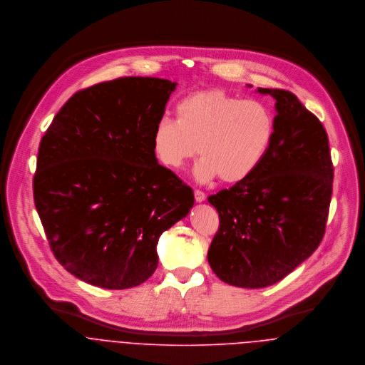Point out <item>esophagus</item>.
<instances>
[{"label":"esophagus","instance_id":"1","mask_svg":"<svg viewBox=\"0 0 365 365\" xmlns=\"http://www.w3.org/2000/svg\"><path fill=\"white\" fill-rule=\"evenodd\" d=\"M194 197H195V201H197V202H204L205 198H207L205 192H202V191H200V190H195V191H194Z\"/></svg>","mask_w":365,"mask_h":365}]
</instances>
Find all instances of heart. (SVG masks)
I'll return each instance as SVG.
<instances>
[{
    "mask_svg": "<svg viewBox=\"0 0 365 365\" xmlns=\"http://www.w3.org/2000/svg\"><path fill=\"white\" fill-rule=\"evenodd\" d=\"M274 132L272 110L262 101L242 100L217 88L201 90L177 104L175 120L157 122L152 152L163 167L182 171L200 150L202 157L194 167L197 181L220 177L226 184H237L257 171Z\"/></svg>",
    "mask_w": 365,
    "mask_h": 365,
    "instance_id": "heart-1",
    "label": "heart"
}]
</instances>
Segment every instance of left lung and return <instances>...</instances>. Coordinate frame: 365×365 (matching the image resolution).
<instances>
[{
	"instance_id": "left-lung-1",
	"label": "left lung",
	"mask_w": 365,
	"mask_h": 365,
	"mask_svg": "<svg viewBox=\"0 0 365 365\" xmlns=\"http://www.w3.org/2000/svg\"><path fill=\"white\" fill-rule=\"evenodd\" d=\"M257 91L277 101L271 148L252 177L208 198L219 213L209 265L219 279L240 288L272 285L312 256L333 190L320 120L289 91Z\"/></svg>"
}]
</instances>
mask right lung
Here are the masks:
<instances>
[{
    "label": "right lung",
    "instance_id": "1",
    "mask_svg": "<svg viewBox=\"0 0 365 365\" xmlns=\"http://www.w3.org/2000/svg\"><path fill=\"white\" fill-rule=\"evenodd\" d=\"M177 83L120 77L76 93L41 140L34 200L51 249L74 277L105 289L145 282L161 233L194 205L160 165L152 135Z\"/></svg>",
    "mask_w": 365,
    "mask_h": 365
}]
</instances>
